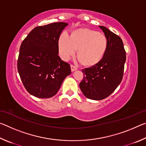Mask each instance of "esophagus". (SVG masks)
Wrapping results in <instances>:
<instances>
[{
    "label": "esophagus",
    "instance_id": "obj_1",
    "mask_svg": "<svg viewBox=\"0 0 146 146\" xmlns=\"http://www.w3.org/2000/svg\"><path fill=\"white\" fill-rule=\"evenodd\" d=\"M77 67H76V66H73V65H72V64H71V71H76V70H77Z\"/></svg>",
    "mask_w": 146,
    "mask_h": 146
}]
</instances>
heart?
<instances>
[{
  "mask_svg": "<svg viewBox=\"0 0 146 146\" xmlns=\"http://www.w3.org/2000/svg\"><path fill=\"white\" fill-rule=\"evenodd\" d=\"M108 48V39L104 35L89 29L75 30L70 36L64 32L58 40L59 53L67 60L78 49V57L86 66L98 63L104 56Z\"/></svg>",
  "mask_w": 146,
  "mask_h": 146,
  "instance_id": "b5f03b06",
  "label": "heart"
}]
</instances>
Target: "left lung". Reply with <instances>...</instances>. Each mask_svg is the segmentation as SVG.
<instances>
[{
    "label": "left lung",
    "instance_id": "left-lung-1",
    "mask_svg": "<svg viewBox=\"0 0 146 146\" xmlns=\"http://www.w3.org/2000/svg\"><path fill=\"white\" fill-rule=\"evenodd\" d=\"M108 39V48L103 58L91 67L83 69L84 74L79 86L86 97L100 100L110 96L123 78L126 59L120 36L104 26H99Z\"/></svg>",
    "mask_w": 146,
    "mask_h": 146
}]
</instances>
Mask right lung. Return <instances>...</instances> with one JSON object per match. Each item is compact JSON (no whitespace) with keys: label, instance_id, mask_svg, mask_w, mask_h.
<instances>
[{"label":"right lung","instance_id":"add662e5","mask_svg":"<svg viewBox=\"0 0 146 146\" xmlns=\"http://www.w3.org/2000/svg\"><path fill=\"white\" fill-rule=\"evenodd\" d=\"M66 23L35 28L20 48L17 69L26 90L34 97H53L71 71L58 55V39Z\"/></svg>","mask_w":146,"mask_h":146}]
</instances>
